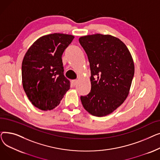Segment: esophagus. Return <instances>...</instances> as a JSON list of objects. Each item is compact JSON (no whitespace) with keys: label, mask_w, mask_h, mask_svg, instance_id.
<instances>
[{"label":"esophagus","mask_w":160,"mask_h":160,"mask_svg":"<svg viewBox=\"0 0 160 160\" xmlns=\"http://www.w3.org/2000/svg\"><path fill=\"white\" fill-rule=\"evenodd\" d=\"M72 83H73V85H74V86H76L78 83V80H73L72 81Z\"/></svg>","instance_id":"obj_1"}]
</instances>
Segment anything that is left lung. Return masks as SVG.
Returning a JSON list of instances; mask_svg holds the SVG:
<instances>
[{
    "label": "left lung",
    "instance_id": "left-lung-1",
    "mask_svg": "<svg viewBox=\"0 0 160 160\" xmlns=\"http://www.w3.org/2000/svg\"><path fill=\"white\" fill-rule=\"evenodd\" d=\"M91 69L90 93L81 96L85 110L96 117L112 113L127 98L134 63L126 45L111 35L96 33L79 38Z\"/></svg>",
    "mask_w": 160,
    "mask_h": 160
}]
</instances>
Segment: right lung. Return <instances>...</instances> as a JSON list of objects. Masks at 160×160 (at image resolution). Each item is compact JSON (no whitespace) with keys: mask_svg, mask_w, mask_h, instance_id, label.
Segmentation results:
<instances>
[{"mask_svg":"<svg viewBox=\"0 0 160 160\" xmlns=\"http://www.w3.org/2000/svg\"><path fill=\"white\" fill-rule=\"evenodd\" d=\"M74 36L54 33L38 39L25 54L22 83L30 101L41 110H51L70 89L63 74L62 56Z\"/></svg>","mask_w":160,"mask_h":160,"instance_id":"add662e5","label":"right lung"}]
</instances>
